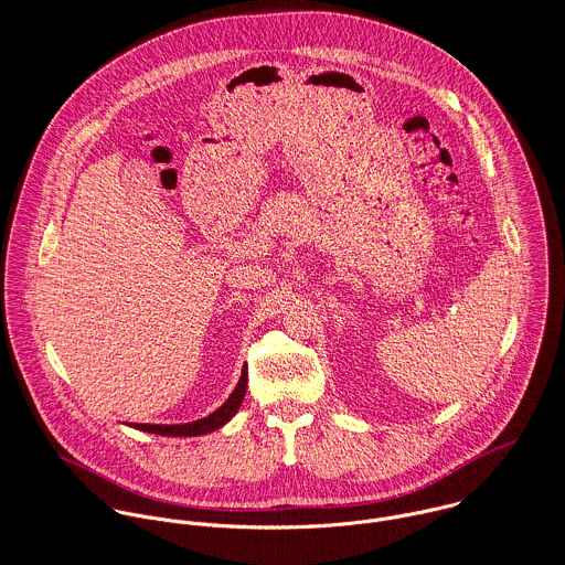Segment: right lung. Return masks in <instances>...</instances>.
Instances as JSON below:
<instances>
[{
	"mask_svg": "<svg viewBox=\"0 0 565 565\" xmlns=\"http://www.w3.org/2000/svg\"><path fill=\"white\" fill-rule=\"evenodd\" d=\"M245 387H247V367H243L242 379H239L235 392L228 396V401L222 404L217 411H213L211 415L200 417L195 422H186V424H135L132 428H139L143 433L164 435V437H198V435L213 433V430L222 428L226 422H231L233 415L239 411L243 396H245Z\"/></svg>",
	"mask_w": 565,
	"mask_h": 565,
	"instance_id": "add662e5",
	"label": "right lung"
}]
</instances>
